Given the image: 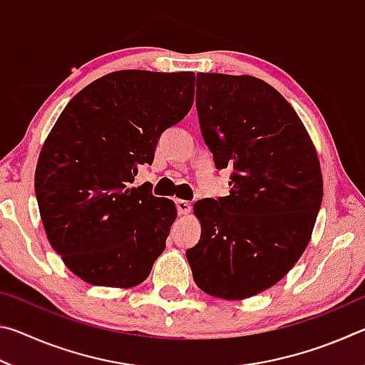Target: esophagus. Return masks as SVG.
I'll list each match as a JSON object with an SVG mask.
<instances>
[{
	"label": "esophagus",
	"mask_w": 365,
	"mask_h": 365,
	"mask_svg": "<svg viewBox=\"0 0 365 365\" xmlns=\"http://www.w3.org/2000/svg\"><path fill=\"white\" fill-rule=\"evenodd\" d=\"M175 206H177V211H178V214L187 215V214H190V212H191V202H188V201H185V200H177V201H175Z\"/></svg>",
	"instance_id": "obj_1"
}]
</instances>
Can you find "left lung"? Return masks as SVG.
I'll use <instances>...</instances> for the list:
<instances>
[{"mask_svg":"<svg viewBox=\"0 0 365 365\" xmlns=\"http://www.w3.org/2000/svg\"><path fill=\"white\" fill-rule=\"evenodd\" d=\"M196 110L230 195L195 205L201 238L187 250L193 280L222 299L275 285L304 252L322 205L317 153L298 114L251 76L196 73Z\"/></svg>","mask_w":365,"mask_h":365,"instance_id":"obj_1","label":"left lung"}]
</instances>
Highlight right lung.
Segmentation results:
<instances>
[{
	"label": "right lung",
	"instance_id": "obj_1",
	"mask_svg": "<svg viewBox=\"0 0 365 365\" xmlns=\"http://www.w3.org/2000/svg\"><path fill=\"white\" fill-rule=\"evenodd\" d=\"M193 72L119 71L91 82L41 148L35 195L53 250L80 279L135 287L165 248L175 205L132 183L193 106Z\"/></svg>",
	"mask_w": 365,
	"mask_h": 365
}]
</instances>
